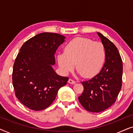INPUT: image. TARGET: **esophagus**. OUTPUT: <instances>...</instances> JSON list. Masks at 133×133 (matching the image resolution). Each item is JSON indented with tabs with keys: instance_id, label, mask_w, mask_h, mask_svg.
I'll use <instances>...</instances> for the list:
<instances>
[{
	"instance_id": "1",
	"label": "esophagus",
	"mask_w": 133,
	"mask_h": 133,
	"mask_svg": "<svg viewBox=\"0 0 133 133\" xmlns=\"http://www.w3.org/2000/svg\"><path fill=\"white\" fill-rule=\"evenodd\" d=\"M68 82L69 83H71V84H75V83H76V81H73V80H72V79H70L68 80Z\"/></svg>"
}]
</instances>
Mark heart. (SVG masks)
Instances as JSON below:
<instances>
[{"instance_id": "1", "label": "heart", "mask_w": 133, "mask_h": 133, "mask_svg": "<svg viewBox=\"0 0 133 133\" xmlns=\"http://www.w3.org/2000/svg\"><path fill=\"white\" fill-rule=\"evenodd\" d=\"M65 52L59 53L58 65L65 74L71 72L75 65L78 74L85 78H91L101 70L106 51L103 43L85 37H76L66 45Z\"/></svg>"}]
</instances>
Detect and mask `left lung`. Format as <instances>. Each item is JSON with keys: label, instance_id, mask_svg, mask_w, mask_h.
Masks as SVG:
<instances>
[{"label": "left lung", "instance_id": "1", "mask_svg": "<svg viewBox=\"0 0 133 133\" xmlns=\"http://www.w3.org/2000/svg\"><path fill=\"white\" fill-rule=\"evenodd\" d=\"M106 51V59L101 70L92 79L82 82L83 91L78 99L85 110L99 112L115 103L122 88L123 64L114 43L97 32Z\"/></svg>", "mask_w": 133, "mask_h": 133}]
</instances>
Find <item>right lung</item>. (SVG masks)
<instances>
[{
  "label": "right lung",
  "instance_id": "1",
  "mask_svg": "<svg viewBox=\"0 0 133 133\" xmlns=\"http://www.w3.org/2000/svg\"><path fill=\"white\" fill-rule=\"evenodd\" d=\"M65 37L42 32L23 43L14 62L12 85L16 97L27 108L43 110L52 103L68 77L56 73L54 54Z\"/></svg>",
  "mask_w": 133,
  "mask_h": 133
}]
</instances>
